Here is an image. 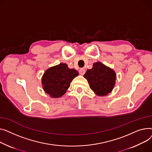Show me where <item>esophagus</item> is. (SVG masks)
Here are the masks:
<instances>
[{
	"label": "esophagus",
	"instance_id": "34e87169",
	"mask_svg": "<svg viewBox=\"0 0 152 152\" xmlns=\"http://www.w3.org/2000/svg\"><path fill=\"white\" fill-rule=\"evenodd\" d=\"M79 73H80V75H84L85 73V70L84 69H83V68L80 69V70H79Z\"/></svg>",
	"mask_w": 152,
	"mask_h": 152
}]
</instances>
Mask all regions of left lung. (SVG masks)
<instances>
[{
	"label": "left lung",
	"instance_id": "left-lung-1",
	"mask_svg": "<svg viewBox=\"0 0 152 152\" xmlns=\"http://www.w3.org/2000/svg\"><path fill=\"white\" fill-rule=\"evenodd\" d=\"M84 77L87 79L91 90L101 96L111 92L116 80L114 71L100 62H96L91 69L87 70Z\"/></svg>",
	"mask_w": 152,
	"mask_h": 152
}]
</instances>
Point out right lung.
Here are the masks:
<instances>
[{
    "instance_id": "right-lung-1",
    "label": "right lung",
    "mask_w": 152,
    "mask_h": 152,
    "mask_svg": "<svg viewBox=\"0 0 152 152\" xmlns=\"http://www.w3.org/2000/svg\"><path fill=\"white\" fill-rule=\"evenodd\" d=\"M78 75L77 71L69 69L66 64L61 63L50 67L42 79L43 90L51 97H59L66 92L70 82Z\"/></svg>"
}]
</instances>
